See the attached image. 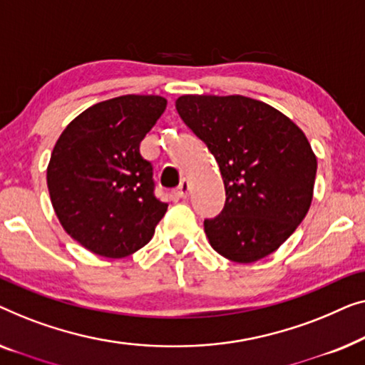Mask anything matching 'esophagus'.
<instances>
[{
  "instance_id": "obj_1",
  "label": "esophagus",
  "mask_w": 365,
  "mask_h": 365,
  "mask_svg": "<svg viewBox=\"0 0 365 365\" xmlns=\"http://www.w3.org/2000/svg\"><path fill=\"white\" fill-rule=\"evenodd\" d=\"M188 192H190V185L187 180H183L180 185H178V188L175 190V195L180 198H187Z\"/></svg>"
}]
</instances>
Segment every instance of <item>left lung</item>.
Masks as SVG:
<instances>
[{"instance_id":"obj_1","label":"left lung","mask_w":365,"mask_h":365,"mask_svg":"<svg viewBox=\"0 0 365 365\" xmlns=\"http://www.w3.org/2000/svg\"><path fill=\"white\" fill-rule=\"evenodd\" d=\"M177 110L217 158L227 192L222 213L205 220L212 248L255 263L294 233L312 202L317 160L299 127L245 96H182Z\"/></svg>"}]
</instances>
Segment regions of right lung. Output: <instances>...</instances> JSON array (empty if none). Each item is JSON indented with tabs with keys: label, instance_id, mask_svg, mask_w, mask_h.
Masks as SVG:
<instances>
[{
	"label": "right lung",
	"instance_id": "add662e5",
	"mask_svg": "<svg viewBox=\"0 0 365 365\" xmlns=\"http://www.w3.org/2000/svg\"><path fill=\"white\" fill-rule=\"evenodd\" d=\"M167 107L160 96H120L79 114L48 165L51 203L66 233L92 253L124 258L145 246L167 203L140 142Z\"/></svg>",
	"mask_w": 365,
	"mask_h": 365
}]
</instances>
